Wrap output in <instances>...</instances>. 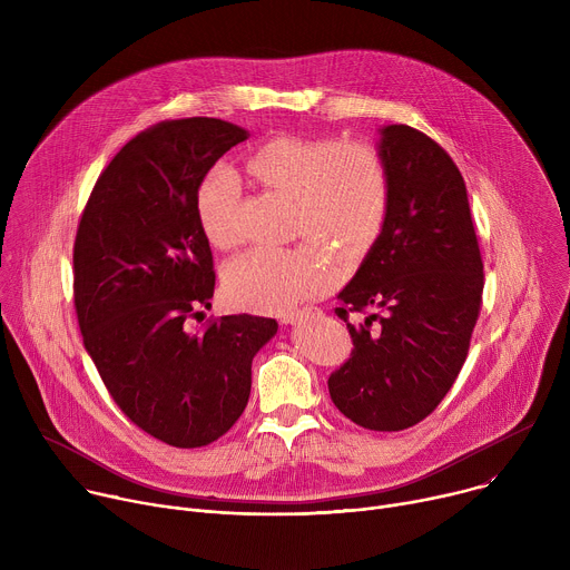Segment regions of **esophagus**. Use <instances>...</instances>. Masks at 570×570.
Here are the masks:
<instances>
[{
	"label": "esophagus",
	"instance_id": "1",
	"mask_svg": "<svg viewBox=\"0 0 570 570\" xmlns=\"http://www.w3.org/2000/svg\"><path fill=\"white\" fill-rule=\"evenodd\" d=\"M304 317H306V313H291V315L282 317V324H295V322H302Z\"/></svg>",
	"mask_w": 570,
	"mask_h": 570
}]
</instances>
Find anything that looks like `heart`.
Listing matches in <instances>:
<instances>
[{
    "mask_svg": "<svg viewBox=\"0 0 570 570\" xmlns=\"http://www.w3.org/2000/svg\"><path fill=\"white\" fill-rule=\"evenodd\" d=\"M243 169L264 187L293 198V227L345 259L363 257L379 238L390 180L381 155L361 141L277 135L243 157ZM238 176L214 167L196 189V216L216 248L238 243L234 209ZM336 279L330 259L306 250L255 248L223 273L225 297L259 313H293Z\"/></svg>",
    "mask_w": 570,
    "mask_h": 570,
    "instance_id": "1",
    "label": "heart"
}]
</instances>
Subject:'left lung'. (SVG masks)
Returning a JSON list of instances; mask_svg holds the SVG:
<instances>
[{
	"label": "left lung",
	"mask_w": 570,
	"mask_h": 570,
	"mask_svg": "<svg viewBox=\"0 0 570 570\" xmlns=\"http://www.w3.org/2000/svg\"><path fill=\"white\" fill-rule=\"evenodd\" d=\"M390 180L383 229L338 317L372 309L354 328L352 358L330 376L336 409L370 431H403L429 417L458 379L482 302V259L464 180L429 135L379 130Z\"/></svg>",
	"instance_id": "8db88e82"
}]
</instances>
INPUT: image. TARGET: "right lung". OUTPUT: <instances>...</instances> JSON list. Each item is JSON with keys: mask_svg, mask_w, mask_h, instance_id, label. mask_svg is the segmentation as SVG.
<instances>
[{"mask_svg": "<svg viewBox=\"0 0 570 570\" xmlns=\"http://www.w3.org/2000/svg\"><path fill=\"white\" fill-rule=\"evenodd\" d=\"M248 130L223 119L161 121L99 176L73 243L83 345L124 415L178 449L212 444L246 411L253 358L277 334L259 315H223L200 334L214 262L196 189Z\"/></svg>", "mask_w": 570, "mask_h": 570, "instance_id": "right-lung-1", "label": "right lung"}]
</instances>
